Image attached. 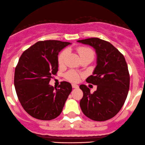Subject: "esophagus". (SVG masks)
I'll use <instances>...</instances> for the list:
<instances>
[{"instance_id": "34e87169", "label": "esophagus", "mask_w": 145, "mask_h": 145, "mask_svg": "<svg viewBox=\"0 0 145 145\" xmlns=\"http://www.w3.org/2000/svg\"><path fill=\"white\" fill-rule=\"evenodd\" d=\"M72 87L73 88H79V86L77 85V84H72Z\"/></svg>"}]
</instances>
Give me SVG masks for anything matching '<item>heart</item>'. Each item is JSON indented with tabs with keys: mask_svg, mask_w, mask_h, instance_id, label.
Segmentation results:
<instances>
[{
	"mask_svg": "<svg viewBox=\"0 0 145 145\" xmlns=\"http://www.w3.org/2000/svg\"><path fill=\"white\" fill-rule=\"evenodd\" d=\"M77 51L79 53L81 58L87 56V55H94L93 51L90 48H87V47H79V48H77ZM67 50H64V51H63L60 53L59 57H58V63H59V65L64 64L66 57H67ZM66 77L69 81H73V82H77V81H79L81 76L80 74H78L77 72H74V71H69V72L66 73Z\"/></svg>",
	"mask_w": 145,
	"mask_h": 145,
	"instance_id": "heart-1",
	"label": "heart"
}]
</instances>
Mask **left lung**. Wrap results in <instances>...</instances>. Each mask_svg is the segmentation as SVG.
Segmentation results:
<instances>
[{
    "label": "left lung",
    "instance_id": "obj_1",
    "mask_svg": "<svg viewBox=\"0 0 145 145\" xmlns=\"http://www.w3.org/2000/svg\"><path fill=\"white\" fill-rule=\"evenodd\" d=\"M93 47L97 66L86 81L97 86L91 93L86 85L79 86L84 96L80 101L83 113L95 121H105L118 114L123 107L129 89V74L123 55L110 42L97 37L77 40Z\"/></svg>",
    "mask_w": 145,
    "mask_h": 145
}]
</instances>
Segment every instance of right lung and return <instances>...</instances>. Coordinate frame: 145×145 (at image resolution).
<instances>
[{"mask_svg":"<svg viewBox=\"0 0 145 145\" xmlns=\"http://www.w3.org/2000/svg\"><path fill=\"white\" fill-rule=\"evenodd\" d=\"M69 44L59 40L37 42L19 59L14 74L16 94L24 110L33 118L50 121L62 112L72 86L62 81L56 88L49 82L58 71V54Z\"/></svg>","mask_w":145,"mask_h":145,"instance_id":"add662e5","label":"right lung"}]
</instances>
